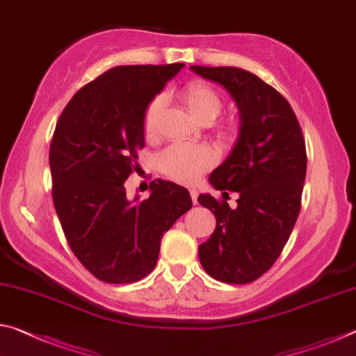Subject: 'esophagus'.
<instances>
[{
  "instance_id": "obj_1",
  "label": "esophagus",
  "mask_w": 356,
  "mask_h": 356,
  "mask_svg": "<svg viewBox=\"0 0 356 356\" xmlns=\"http://www.w3.org/2000/svg\"><path fill=\"white\" fill-rule=\"evenodd\" d=\"M190 195H191V200H193V204H197V190L191 188L190 190Z\"/></svg>"
}]
</instances>
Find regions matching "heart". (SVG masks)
<instances>
[{"mask_svg":"<svg viewBox=\"0 0 356 356\" xmlns=\"http://www.w3.org/2000/svg\"><path fill=\"white\" fill-rule=\"evenodd\" d=\"M186 110L201 124L210 122L221 111V99L213 88L204 83H190L179 92ZM163 110V100L155 99L144 114V134L154 136L159 118ZM216 154L207 146L177 144L166 149L159 156L160 171L179 184H195L204 172L213 166Z\"/></svg>","mask_w":356,"mask_h":356,"instance_id":"1","label":"heart"}]
</instances>
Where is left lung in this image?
<instances>
[{
    "mask_svg": "<svg viewBox=\"0 0 356 356\" xmlns=\"http://www.w3.org/2000/svg\"><path fill=\"white\" fill-rule=\"evenodd\" d=\"M190 69L221 84L240 118L232 150L209 177L215 190L236 191L237 206L209 193L197 197L216 218L213 234L197 248L200 261L216 281L246 284L272 267L297 221L306 177L303 134L289 102L251 72Z\"/></svg>",
    "mask_w": 356,
    "mask_h": 356,
    "instance_id": "1",
    "label": "left lung"
}]
</instances>
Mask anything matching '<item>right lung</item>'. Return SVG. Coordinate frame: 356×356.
Returning <instances> with one entry per match:
<instances>
[{
  "label": "right lung",
  "mask_w": 356,
  "mask_h": 356,
  "mask_svg": "<svg viewBox=\"0 0 356 356\" xmlns=\"http://www.w3.org/2000/svg\"><path fill=\"white\" fill-rule=\"evenodd\" d=\"M184 64L118 65L81 88L50 144L53 204L70 250L110 284L135 282L156 265L161 237L191 209L186 188L152 180L147 200H129L144 114Z\"/></svg>",
  "instance_id": "1"
}]
</instances>
